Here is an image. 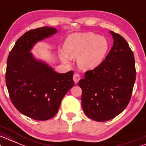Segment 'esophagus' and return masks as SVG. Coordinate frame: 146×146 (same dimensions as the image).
<instances>
[{"label": "esophagus", "mask_w": 146, "mask_h": 146, "mask_svg": "<svg viewBox=\"0 0 146 146\" xmlns=\"http://www.w3.org/2000/svg\"><path fill=\"white\" fill-rule=\"evenodd\" d=\"M80 79V76L79 74L75 73L74 74V76H73V80H74V83H77L78 81H79Z\"/></svg>", "instance_id": "1"}]
</instances>
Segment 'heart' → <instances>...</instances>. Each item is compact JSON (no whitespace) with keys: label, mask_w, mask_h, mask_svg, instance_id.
Masks as SVG:
<instances>
[{"label":"heart","mask_w":146,"mask_h":146,"mask_svg":"<svg viewBox=\"0 0 146 146\" xmlns=\"http://www.w3.org/2000/svg\"><path fill=\"white\" fill-rule=\"evenodd\" d=\"M109 49V42L104 36L94 33H83L70 35L64 44V52H60L63 61L78 57V65L83 70L96 68L104 61Z\"/></svg>","instance_id":"b5f03b06"}]
</instances>
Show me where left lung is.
<instances>
[{
  "label": "left lung",
  "mask_w": 146,
  "mask_h": 146,
  "mask_svg": "<svg viewBox=\"0 0 146 146\" xmlns=\"http://www.w3.org/2000/svg\"><path fill=\"white\" fill-rule=\"evenodd\" d=\"M109 33L114 39L110 52L78 82L84 113L97 121L110 120L126 109L136 78L134 54L128 42L119 34Z\"/></svg>",
  "instance_id": "8db88e82"
}]
</instances>
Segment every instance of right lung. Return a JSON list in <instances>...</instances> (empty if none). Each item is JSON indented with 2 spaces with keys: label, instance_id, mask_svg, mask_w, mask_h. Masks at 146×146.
I'll return each mask as SVG.
<instances>
[{
  "label": "right lung",
  "instance_id": "add662e5",
  "mask_svg": "<svg viewBox=\"0 0 146 146\" xmlns=\"http://www.w3.org/2000/svg\"><path fill=\"white\" fill-rule=\"evenodd\" d=\"M56 31L44 27L26 32L8 56L5 78L10 99L22 114L35 120L54 117L64 96L74 85L73 71L56 72L30 52L37 42Z\"/></svg>",
  "mask_w": 146,
  "mask_h": 146
}]
</instances>
